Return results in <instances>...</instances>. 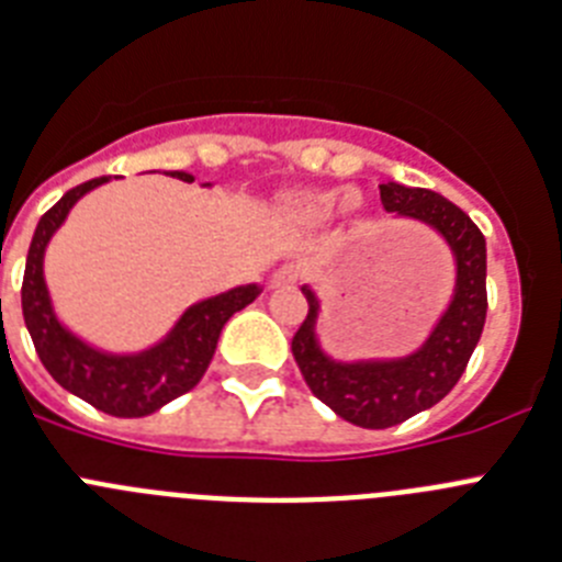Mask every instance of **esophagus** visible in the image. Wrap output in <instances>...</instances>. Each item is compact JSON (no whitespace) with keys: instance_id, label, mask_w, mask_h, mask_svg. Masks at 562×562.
Wrapping results in <instances>:
<instances>
[{"instance_id":"esophagus-1","label":"esophagus","mask_w":562,"mask_h":562,"mask_svg":"<svg viewBox=\"0 0 562 562\" xmlns=\"http://www.w3.org/2000/svg\"><path fill=\"white\" fill-rule=\"evenodd\" d=\"M296 280H300V271L293 269V266H282V269H277L274 277H271V288H291L296 285Z\"/></svg>"}]
</instances>
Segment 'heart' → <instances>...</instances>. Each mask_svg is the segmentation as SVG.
I'll return each mask as SVG.
<instances>
[{
    "instance_id": "heart-1",
    "label": "heart",
    "mask_w": 562,
    "mask_h": 562,
    "mask_svg": "<svg viewBox=\"0 0 562 562\" xmlns=\"http://www.w3.org/2000/svg\"><path fill=\"white\" fill-rule=\"evenodd\" d=\"M356 204H358L356 195L350 199V195L341 193V190H307V193L293 195L288 206H291L293 218L302 221V224L316 226L330 221L341 206L352 210Z\"/></svg>"
}]
</instances>
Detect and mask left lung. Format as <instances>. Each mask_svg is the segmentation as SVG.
Returning <instances> with one entry per match:
<instances>
[{
	"label": "left lung",
	"mask_w": 562,
	"mask_h": 562,
	"mask_svg": "<svg viewBox=\"0 0 562 562\" xmlns=\"http://www.w3.org/2000/svg\"><path fill=\"white\" fill-rule=\"evenodd\" d=\"M383 210L428 224L457 257V288L426 344L389 361H336L318 347V300L302 288L307 316L291 341L302 378L318 401L361 428H392L426 412L457 386L487 318V246L479 226L434 190L381 184Z\"/></svg>",
	"instance_id": "8db88e82"
}]
</instances>
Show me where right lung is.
<instances>
[{"label": "right lung", "instance_id": "add662e5", "mask_svg": "<svg viewBox=\"0 0 562 562\" xmlns=\"http://www.w3.org/2000/svg\"><path fill=\"white\" fill-rule=\"evenodd\" d=\"M170 176L193 181V176L181 170H173ZM105 181L109 179L100 176V179L72 187L53 210L42 215L27 251V266H24L22 313L35 352L60 386L111 417H145L190 392L204 378L224 325L232 313L244 311L249 302L260 296V285L232 288L218 296L195 302L181 313L168 336L134 356L103 352L80 341L55 316L47 282H44V251H47L49 237L67 221L78 199Z\"/></svg>", "mask_w": 562, "mask_h": 562}]
</instances>
